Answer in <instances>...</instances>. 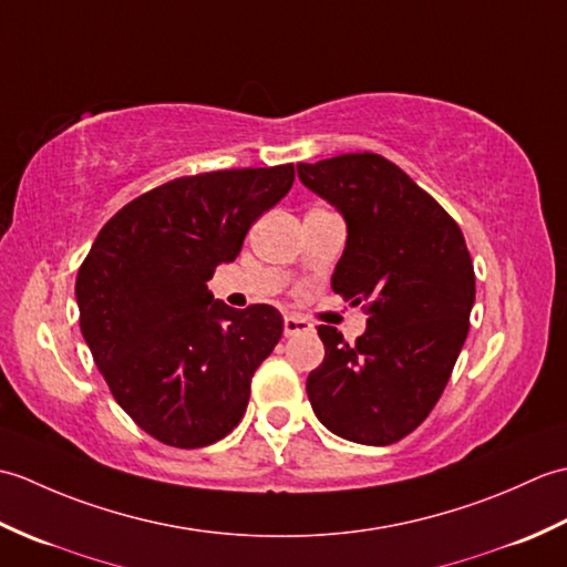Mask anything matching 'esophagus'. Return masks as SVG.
I'll list each match as a JSON object with an SVG mask.
<instances>
[{"label": "esophagus", "instance_id": "obj_1", "mask_svg": "<svg viewBox=\"0 0 567 567\" xmlns=\"http://www.w3.org/2000/svg\"><path fill=\"white\" fill-rule=\"evenodd\" d=\"M307 331H311V323L307 319L285 317V336H297V333H307Z\"/></svg>", "mask_w": 567, "mask_h": 567}]
</instances>
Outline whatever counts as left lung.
<instances>
[{"label":"left lung","mask_w":567,"mask_h":567,"mask_svg":"<svg viewBox=\"0 0 567 567\" xmlns=\"http://www.w3.org/2000/svg\"><path fill=\"white\" fill-rule=\"evenodd\" d=\"M297 173L343 214L348 238L331 287L370 315L355 346L319 327L327 355L307 378L311 409L346 441L396 443L436 406L465 343L475 270L463 231L378 153L299 163Z\"/></svg>","instance_id":"1"}]
</instances>
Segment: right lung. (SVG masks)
<instances>
[{"label": "right lung", "mask_w": 567, "mask_h": 567, "mask_svg": "<svg viewBox=\"0 0 567 567\" xmlns=\"http://www.w3.org/2000/svg\"><path fill=\"white\" fill-rule=\"evenodd\" d=\"M292 183V163L171 179L118 209L80 265L94 363L118 406L165 445L202 449L246 414L282 317L270 305L226 307L207 282Z\"/></svg>", "instance_id": "add662e5"}]
</instances>
